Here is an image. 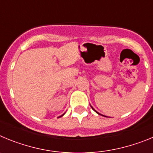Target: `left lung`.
I'll list each match as a JSON object with an SVG mask.
<instances>
[{"label": "left lung", "mask_w": 153, "mask_h": 153, "mask_svg": "<svg viewBox=\"0 0 153 153\" xmlns=\"http://www.w3.org/2000/svg\"><path fill=\"white\" fill-rule=\"evenodd\" d=\"M91 107H92V106H91ZM92 109H93V110H94V111H95V112H96V113H98V114H99V115H102V114H100V113H98V112H97V111H96L95 109H93V107H92Z\"/></svg>", "instance_id": "obj_1"}]
</instances>
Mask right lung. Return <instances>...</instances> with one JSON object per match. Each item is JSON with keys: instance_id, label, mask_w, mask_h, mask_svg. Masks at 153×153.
Segmentation results:
<instances>
[{"instance_id": "add662e5", "label": "right lung", "mask_w": 153, "mask_h": 153, "mask_svg": "<svg viewBox=\"0 0 153 153\" xmlns=\"http://www.w3.org/2000/svg\"><path fill=\"white\" fill-rule=\"evenodd\" d=\"M63 115H64V114H63V115H62V116H60V117H63Z\"/></svg>"}]
</instances>
